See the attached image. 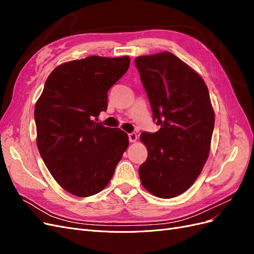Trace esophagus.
<instances>
[{"mask_svg":"<svg viewBox=\"0 0 254 254\" xmlns=\"http://www.w3.org/2000/svg\"><path fill=\"white\" fill-rule=\"evenodd\" d=\"M128 136H129V141L131 142V143L136 142V140H137V135H136V133H134V132H132V133H129V134H128Z\"/></svg>","mask_w":254,"mask_h":254,"instance_id":"obj_1","label":"esophagus"}]
</instances>
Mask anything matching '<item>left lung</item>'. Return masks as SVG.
Masks as SVG:
<instances>
[{"instance_id": "left-lung-1", "label": "left lung", "mask_w": 254, "mask_h": 254, "mask_svg": "<svg viewBox=\"0 0 254 254\" xmlns=\"http://www.w3.org/2000/svg\"><path fill=\"white\" fill-rule=\"evenodd\" d=\"M152 118L161 126L143 132L148 157L139 168L142 186L160 198L189 190L209 157L215 113L204 80L174 54L136 57Z\"/></svg>"}]
</instances>
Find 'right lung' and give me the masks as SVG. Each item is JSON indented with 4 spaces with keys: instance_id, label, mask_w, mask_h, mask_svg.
Returning a JSON list of instances; mask_svg holds the SVG:
<instances>
[{
    "instance_id": "obj_1",
    "label": "right lung",
    "mask_w": 254,
    "mask_h": 254,
    "mask_svg": "<svg viewBox=\"0 0 254 254\" xmlns=\"http://www.w3.org/2000/svg\"><path fill=\"white\" fill-rule=\"evenodd\" d=\"M130 57L90 56L61 64L49 75L35 106L37 146L59 186L77 197L103 190L129 145L120 128L94 119L108 107V91Z\"/></svg>"
}]
</instances>
